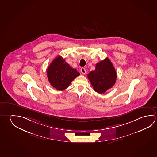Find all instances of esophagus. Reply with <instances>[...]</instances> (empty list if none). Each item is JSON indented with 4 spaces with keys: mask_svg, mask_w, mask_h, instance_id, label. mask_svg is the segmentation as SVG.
I'll use <instances>...</instances> for the list:
<instances>
[{
    "mask_svg": "<svg viewBox=\"0 0 157 157\" xmlns=\"http://www.w3.org/2000/svg\"><path fill=\"white\" fill-rule=\"evenodd\" d=\"M80 72H82V74L85 75V73H86V70H85L84 68H82L80 69Z\"/></svg>",
    "mask_w": 157,
    "mask_h": 157,
    "instance_id": "esophagus-1",
    "label": "esophagus"
}]
</instances>
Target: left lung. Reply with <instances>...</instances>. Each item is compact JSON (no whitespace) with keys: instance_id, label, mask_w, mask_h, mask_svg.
I'll list each match as a JSON object with an SVG mask.
<instances>
[{"instance_id":"left-lung-1","label":"left lung","mask_w":157,"mask_h":157,"mask_svg":"<svg viewBox=\"0 0 157 157\" xmlns=\"http://www.w3.org/2000/svg\"><path fill=\"white\" fill-rule=\"evenodd\" d=\"M87 78L95 91L103 94L115 84L117 73L111 61L106 58L96 64L95 70L87 75Z\"/></svg>"}]
</instances>
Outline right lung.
Instances as JSON below:
<instances>
[{"instance_id":"add662e5","label":"right lung","mask_w":157,"mask_h":157,"mask_svg":"<svg viewBox=\"0 0 157 157\" xmlns=\"http://www.w3.org/2000/svg\"><path fill=\"white\" fill-rule=\"evenodd\" d=\"M80 73L65 62L61 56L56 57L49 65L47 76L52 86L58 90H63L69 86Z\"/></svg>"}]
</instances>
